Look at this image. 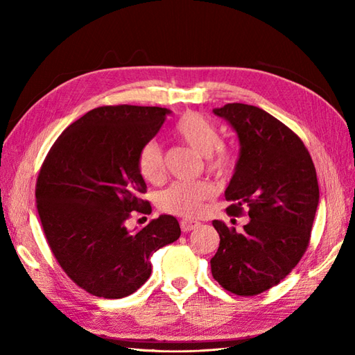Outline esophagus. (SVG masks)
I'll list each match as a JSON object with an SVG mask.
<instances>
[{
    "label": "esophagus",
    "mask_w": 355,
    "mask_h": 355,
    "mask_svg": "<svg viewBox=\"0 0 355 355\" xmlns=\"http://www.w3.org/2000/svg\"><path fill=\"white\" fill-rule=\"evenodd\" d=\"M180 225H182V230L183 232H191L195 230L200 225L198 221H192V220H182L180 221Z\"/></svg>",
    "instance_id": "esophagus-1"
}]
</instances>
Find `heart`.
Here are the masks:
<instances>
[{"mask_svg": "<svg viewBox=\"0 0 355 355\" xmlns=\"http://www.w3.org/2000/svg\"><path fill=\"white\" fill-rule=\"evenodd\" d=\"M177 134L192 149L207 157V169L218 177H227L235 168V155L221 145V132L216 125L197 112H189L177 123ZM139 169L148 182H157L163 175V150L157 141H149L139 154ZM215 195L209 182H180L160 195L158 205L168 214L193 218L198 216L205 202Z\"/></svg>", "mask_w": 355, "mask_h": 355, "instance_id": "heart-1", "label": "heart"}]
</instances>
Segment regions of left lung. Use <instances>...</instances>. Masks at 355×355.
Wrapping results in <instances>:
<instances>
[{
	"label": "left lung",
	"mask_w": 355,
	"mask_h": 355,
	"mask_svg": "<svg viewBox=\"0 0 355 355\" xmlns=\"http://www.w3.org/2000/svg\"><path fill=\"white\" fill-rule=\"evenodd\" d=\"M239 140L235 172L224 192L229 215L247 209L243 232L214 221L220 247L210 259L212 276L238 296L277 285L302 258L319 205L318 175L304 141L288 126L253 105L214 110Z\"/></svg>",
	"instance_id": "1"
}]
</instances>
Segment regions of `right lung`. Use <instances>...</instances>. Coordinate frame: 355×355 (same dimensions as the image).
<instances>
[{"mask_svg": "<svg viewBox=\"0 0 355 355\" xmlns=\"http://www.w3.org/2000/svg\"><path fill=\"white\" fill-rule=\"evenodd\" d=\"M171 112L94 108L67 128L45 157L36 183L45 238L71 281L93 296L120 299L137 291L153 271L150 254L182 235L172 215L139 230L126 227L134 210H150L139 198L146 192L139 154Z\"/></svg>", "mask_w": 355, "mask_h": 355, "instance_id": "1", "label": "right lung"}]
</instances>
